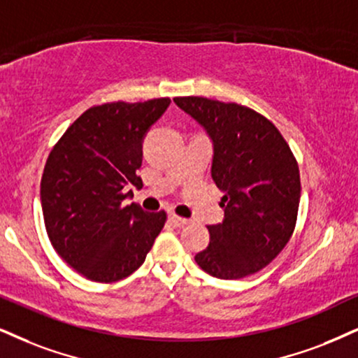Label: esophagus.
Segmentation results:
<instances>
[{
	"instance_id": "obj_1",
	"label": "esophagus",
	"mask_w": 358,
	"mask_h": 358,
	"mask_svg": "<svg viewBox=\"0 0 358 358\" xmlns=\"http://www.w3.org/2000/svg\"><path fill=\"white\" fill-rule=\"evenodd\" d=\"M169 219H171V222L174 224V226H178V227H184V226H187L189 222H191V220H189V219L179 217V215H176V214H171Z\"/></svg>"
}]
</instances>
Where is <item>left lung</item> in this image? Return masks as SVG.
I'll return each instance as SVG.
<instances>
[{"instance_id": "obj_1", "label": "left lung", "mask_w": 358, "mask_h": 358, "mask_svg": "<svg viewBox=\"0 0 358 358\" xmlns=\"http://www.w3.org/2000/svg\"><path fill=\"white\" fill-rule=\"evenodd\" d=\"M174 101L213 139V179L224 192V220L207 226L210 242L196 255L197 266L217 279L252 275L294 234L301 202L297 159L280 131L247 106L199 96Z\"/></svg>"}]
</instances>
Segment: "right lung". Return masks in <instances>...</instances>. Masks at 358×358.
<instances>
[{
  "instance_id": "add662e5",
  "label": "right lung",
  "mask_w": 358,
  "mask_h": 358,
  "mask_svg": "<svg viewBox=\"0 0 358 358\" xmlns=\"http://www.w3.org/2000/svg\"><path fill=\"white\" fill-rule=\"evenodd\" d=\"M169 98L92 106L51 149L41 178L44 226L61 259L86 279L117 282L143 266L164 227V210L122 206L143 186V139Z\"/></svg>"
}]
</instances>
